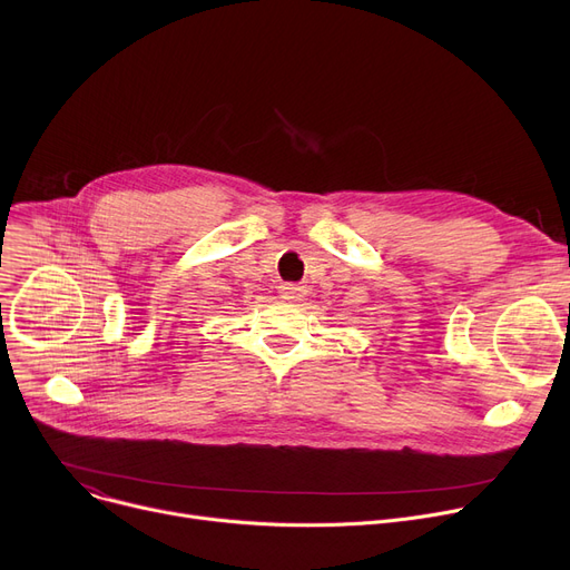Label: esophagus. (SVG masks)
Listing matches in <instances>:
<instances>
[{"label":"esophagus","instance_id":"esophagus-1","mask_svg":"<svg viewBox=\"0 0 570 570\" xmlns=\"http://www.w3.org/2000/svg\"><path fill=\"white\" fill-rule=\"evenodd\" d=\"M279 293H282L284 297H288V299H299V297H305V295H307V286L286 282V284H282V286H279Z\"/></svg>","mask_w":570,"mask_h":570}]
</instances>
